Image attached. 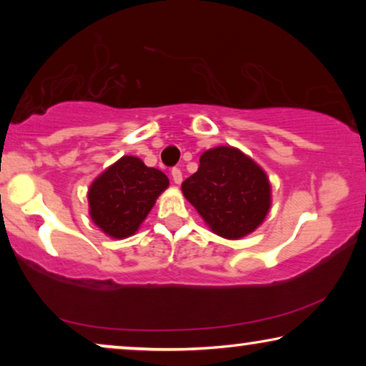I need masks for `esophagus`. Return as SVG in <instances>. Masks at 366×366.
Here are the masks:
<instances>
[{
  "label": "esophagus",
  "instance_id": "obj_1",
  "mask_svg": "<svg viewBox=\"0 0 366 366\" xmlns=\"http://www.w3.org/2000/svg\"><path fill=\"white\" fill-rule=\"evenodd\" d=\"M172 178H173V182L177 183V184H179L183 182V174H182V169L179 168H173L172 169Z\"/></svg>",
  "mask_w": 366,
  "mask_h": 366
}]
</instances>
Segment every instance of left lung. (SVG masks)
<instances>
[{
  "label": "left lung",
  "instance_id": "1",
  "mask_svg": "<svg viewBox=\"0 0 366 366\" xmlns=\"http://www.w3.org/2000/svg\"><path fill=\"white\" fill-rule=\"evenodd\" d=\"M182 192L212 232L228 239L254 232L272 207L267 173L233 147L207 149Z\"/></svg>",
  "mask_w": 366,
  "mask_h": 366
}]
</instances>
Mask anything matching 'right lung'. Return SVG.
Masks as SVG:
<instances>
[{
    "label": "right lung",
    "instance_id": "add662e5",
    "mask_svg": "<svg viewBox=\"0 0 366 366\" xmlns=\"http://www.w3.org/2000/svg\"><path fill=\"white\" fill-rule=\"evenodd\" d=\"M168 184L167 174L148 168L139 158H119L89 187V217L108 237H132Z\"/></svg>",
    "mask_w": 366,
    "mask_h": 366
}]
</instances>
